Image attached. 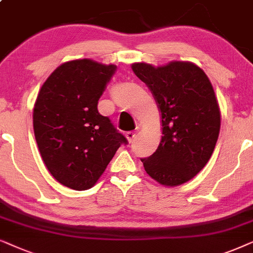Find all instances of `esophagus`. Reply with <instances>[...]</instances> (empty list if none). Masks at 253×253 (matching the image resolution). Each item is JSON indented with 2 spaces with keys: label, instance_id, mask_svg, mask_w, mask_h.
Instances as JSON below:
<instances>
[{
  "label": "esophagus",
  "instance_id": "obj_1",
  "mask_svg": "<svg viewBox=\"0 0 253 253\" xmlns=\"http://www.w3.org/2000/svg\"><path fill=\"white\" fill-rule=\"evenodd\" d=\"M135 136H136V134L133 133V132H128L126 134V137H127V140H128L129 143L133 142L134 139H135Z\"/></svg>",
  "mask_w": 253,
  "mask_h": 253
}]
</instances>
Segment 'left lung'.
Masks as SVG:
<instances>
[{"label": "left lung", "mask_w": 253, "mask_h": 253, "mask_svg": "<svg viewBox=\"0 0 253 253\" xmlns=\"http://www.w3.org/2000/svg\"><path fill=\"white\" fill-rule=\"evenodd\" d=\"M132 69L154 93L162 113L163 136L153 155L141 158L144 170L167 186L186 183L210 161L220 133L213 86L206 74L190 62L158 68L134 63Z\"/></svg>", "instance_id": "8db88e82"}]
</instances>
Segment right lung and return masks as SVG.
I'll return each mask as SVG.
<instances>
[{"label":"right lung","mask_w":253,"mask_h":253,"mask_svg":"<svg viewBox=\"0 0 253 253\" xmlns=\"http://www.w3.org/2000/svg\"><path fill=\"white\" fill-rule=\"evenodd\" d=\"M117 66L89 59L58 67L46 80L33 110V129L43 163L52 176L76 191L92 187L126 137L98 100Z\"/></svg>","instance_id":"obj_1"}]
</instances>
